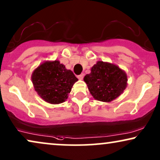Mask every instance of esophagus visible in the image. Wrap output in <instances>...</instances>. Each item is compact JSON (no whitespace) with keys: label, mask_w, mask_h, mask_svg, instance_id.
I'll return each mask as SVG.
<instances>
[{"label":"esophagus","mask_w":160,"mask_h":160,"mask_svg":"<svg viewBox=\"0 0 160 160\" xmlns=\"http://www.w3.org/2000/svg\"><path fill=\"white\" fill-rule=\"evenodd\" d=\"M83 78H84V74H82V73L81 74H80V75L78 76V78L79 79V80H82Z\"/></svg>","instance_id":"obj_1"}]
</instances>
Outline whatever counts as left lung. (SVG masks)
<instances>
[{
    "label": "left lung",
    "instance_id": "8db88e82",
    "mask_svg": "<svg viewBox=\"0 0 160 160\" xmlns=\"http://www.w3.org/2000/svg\"><path fill=\"white\" fill-rule=\"evenodd\" d=\"M83 80L95 99L111 102L126 88L127 77L116 65L98 61Z\"/></svg>",
    "mask_w": 160,
    "mask_h": 160
}]
</instances>
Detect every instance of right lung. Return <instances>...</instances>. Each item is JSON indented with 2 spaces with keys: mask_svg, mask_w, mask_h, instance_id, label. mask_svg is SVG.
<instances>
[{
  "mask_svg": "<svg viewBox=\"0 0 160 160\" xmlns=\"http://www.w3.org/2000/svg\"><path fill=\"white\" fill-rule=\"evenodd\" d=\"M31 78L38 94L51 104L64 102L74 83L78 80L73 72L58 61L43 63L34 70Z\"/></svg>",
  "mask_w": 160,
  "mask_h": 160,
  "instance_id": "obj_1",
  "label": "right lung"
}]
</instances>
